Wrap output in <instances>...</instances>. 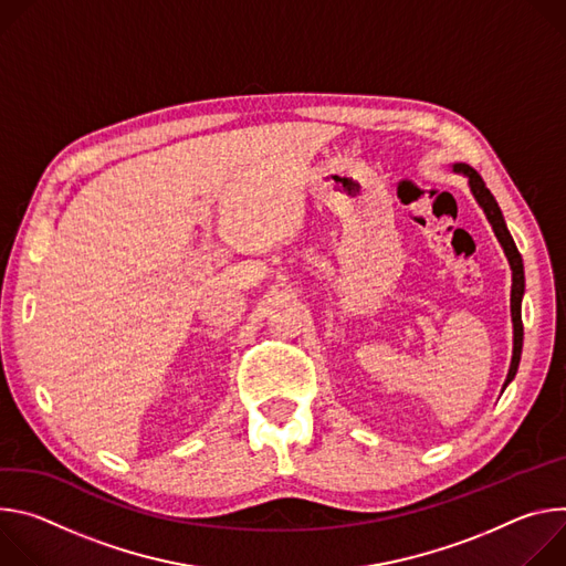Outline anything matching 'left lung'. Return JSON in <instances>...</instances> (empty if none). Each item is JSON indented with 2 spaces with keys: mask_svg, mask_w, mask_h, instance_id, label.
<instances>
[{
  "mask_svg": "<svg viewBox=\"0 0 566 566\" xmlns=\"http://www.w3.org/2000/svg\"><path fill=\"white\" fill-rule=\"evenodd\" d=\"M454 172L463 175L468 179V186L470 191L476 200V205L483 209L499 244L504 247V254L509 259V265H511V272H513V290H511V317H513V357H511V368H509V375H506V382H504V389L513 382V378L517 375V368H520V359H522V346H524V326H522V298H524V263H522V254L517 251V244L506 227V220H504V213H501L494 196L488 191L485 181L481 179V175L470 168L468 164H454L452 166Z\"/></svg>",
  "mask_w": 566,
  "mask_h": 566,
  "instance_id": "left-lung-1",
  "label": "left lung"
}]
</instances>
